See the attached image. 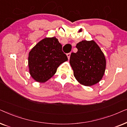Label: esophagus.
Wrapping results in <instances>:
<instances>
[{
  "mask_svg": "<svg viewBox=\"0 0 127 127\" xmlns=\"http://www.w3.org/2000/svg\"><path fill=\"white\" fill-rule=\"evenodd\" d=\"M67 58H68V60H69V59H70V53L67 54Z\"/></svg>",
  "mask_w": 127,
  "mask_h": 127,
  "instance_id": "34e87169",
  "label": "esophagus"
}]
</instances>
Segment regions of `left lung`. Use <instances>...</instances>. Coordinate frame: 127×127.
I'll return each instance as SVG.
<instances>
[{
	"mask_svg": "<svg viewBox=\"0 0 127 127\" xmlns=\"http://www.w3.org/2000/svg\"><path fill=\"white\" fill-rule=\"evenodd\" d=\"M77 52L72 53L70 64L73 75L80 84L92 86L99 82L106 69V58L94 40H83L76 44Z\"/></svg>",
	"mask_w": 127,
	"mask_h": 127,
	"instance_id": "1",
	"label": "left lung"
}]
</instances>
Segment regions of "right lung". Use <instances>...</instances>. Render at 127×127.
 Returning a JSON list of instances; mask_svg holds the SVG:
<instances>
[{"mask_svg":"<svg viewBox=\"0 0 127 127\" xmlns=\"http://www.w3.org/2000/svg\"><path fill=\"white\" fill-rule=\"evenodd\" d=\"M62 44L55 37H46L37 43L29 53V73L34 80L44 83L53 77L61 64L67 61Z\"/></svg>","mask_w":127,"mask_h":127,"instance_id":"right-lung-1","label":"right lung"}]
</instances>
